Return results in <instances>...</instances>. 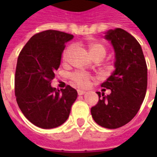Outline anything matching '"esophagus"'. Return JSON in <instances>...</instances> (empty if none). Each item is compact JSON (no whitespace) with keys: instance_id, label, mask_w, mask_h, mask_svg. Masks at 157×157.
<instances>
[{"instance_id":"1","label":"esophagus","mask_w":157,"mask_h":157,"mask_svg":"<svg viewBox=\"0 0 157 157\" xmlns=\"http://www.w3.org/2000/svg\"><path fill=\"white\" fill-rule=\"evenodd\" d=\"M77 93H78V95H83V94H85L86 92H84V91H82V90H78L77 91Z\"/></svg>"}]
</instances>
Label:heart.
<instances>
[{"mask_svg":"<svg viewBox=\"0 0 157 157\" xmlns=\"http://www.w3.org/2000/svg\"><path fill=\"white\" fill-rule=\"evenodd\" d=\"M88 48L89 54L91 55L93 59L97 58H103L106 55V48L105 47L100 44L98 42H92L89 43L87 45ZM74 49L73 45H70L67 48H65L63 55H62V59L64 62H67L69 60V58L71 55L72 51ZM71 82L82 88H86L89 86L91 85V81L92 80V76L91 75L87 74L86 72L84 71H76L74 72L71 75Z\"/></svg>","mask_w":157,"mask_h":157,"instance_id":"1","label":"heart"}]
</instances>
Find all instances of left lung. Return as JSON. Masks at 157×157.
Here are the masks:
<instances>
[{
  "instance_id": "8db88e82",
  "label": "left lung",
  "mask_w": 157,
  "mask_h": 157,
  "mask_svg": "<svg viewBox=\"0 0 157 157\" xmlns=\"http://www.w3.org/2000/svg\"><path fill=\"white\" fill-rule=\"evenodd\" d=\"M105 39L115 52V71L102 84L111 93L100 98L98 92L99 100L91 113L100 126L117 128L128 124L140 109L147 88V65L140 44L125 30L111 29Z\"/></svg>"
}]
</instances>
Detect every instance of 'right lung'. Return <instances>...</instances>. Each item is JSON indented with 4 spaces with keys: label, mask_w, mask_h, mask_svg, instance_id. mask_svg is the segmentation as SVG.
<instances>
[{
    "label": "right lung",
    "mask_w": 157,
    "mask_h": 157,
    "mask_svg": "<svg viewBox=\"0 0 157 157\" xmlns=\"http://www.w3.org/2000/svg\"><path fill=\"white\" fill-rule=\"evenodd\" d=\"M73 35L56 30L38 33L20 52L15 73V95L19 109L32 124L56 128L68 118L76 90L67 86L60 91L51 86L60 65L66 42Z\"/></svg>",
    "instance_id": "obj_1"
}]
</instances>
